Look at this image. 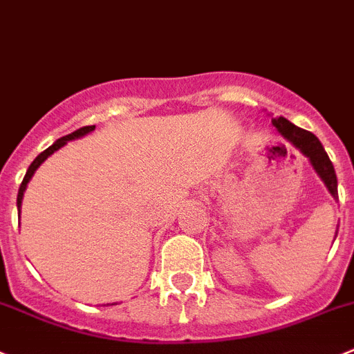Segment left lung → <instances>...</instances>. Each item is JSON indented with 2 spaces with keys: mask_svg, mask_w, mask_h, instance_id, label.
<instances>
[{
  "mask_svg": "<svg viewBox=\"0 0 354 354\" xmlns=\"http://www.w3.org/2000/svg\"><path fill=\"white\" fill-rule=\"evenodd\" d=\"M272 125L277 129V132H279L286 141H290L293 147L299 148V150L309 158L311 166L315 167V171L318 173V176L322 178L325 187L328 188V192L332 194L333 199H339V196H337L335 169H333V164L330 162L328 155H326L325 148L319 143L318 138H316L313 132L293 125L292 122L286 120L285 117L272 118ZM337 229H339V225H337Z\"/></svg>",
  "mask_w": 354,
  "mask_h": 354,
  "instance_id": "8db88e82",
  "label": "left lung"
}]
</instances>
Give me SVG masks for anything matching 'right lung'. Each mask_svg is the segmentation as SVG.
<instances>
[{
	"mask_svg": "<svg viewBox=\"0 0 354 354\" xmlns=\"http://www.w3.org/2000/svg\"><path fill=\"white\" fill-rule=\"evenodd\" d=\"M94 129H95V125H85V127H80V129H77V131H75V132H71V134H68V136H62L61 140H57V141H55V143L52 145V147H48L47 150H45V151H41V153H39L38 157H36L35 160L31 162V166H29L28 173H26L24 180H22V183H21V188H19V196H17V209H19V214H21L22 197H24L26 187H28L29 180H31V178H32V174H35V171L38 169L39 166H41L43 162H45V158H48V157H50L52 153H54V151H57L59 148H62V147H64V145L68 143V141H71V140H77V138H82V136H85V134H88V132H92V131H94Z\"/></svg>",
	"mask_w": 354,
	"mask_h": 354,
	"instance_id": "add662e5",
	"label": "right lung"
}]
</instances>
